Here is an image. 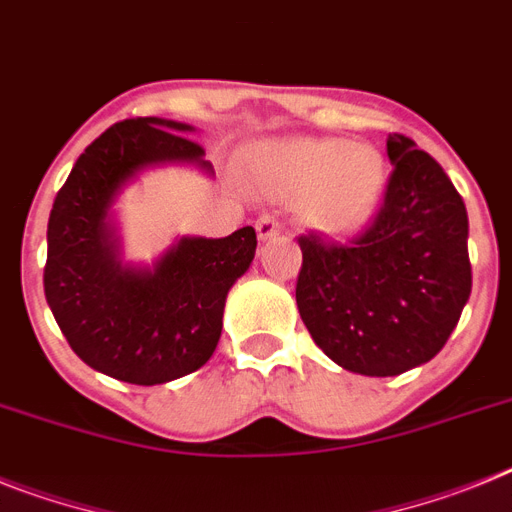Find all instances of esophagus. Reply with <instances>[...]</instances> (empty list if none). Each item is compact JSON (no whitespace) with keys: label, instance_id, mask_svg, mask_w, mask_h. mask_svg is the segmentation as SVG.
I'll list each match as a JSON object with an SVG mask.
<instances>
[{"label":"esophagus","instance_id":"obj_1","mask_svg":"<svg viewBox=\"0 0 512 512\" xmlns=\"http://www.w3.org/2000/svg\"><path fill=\"white\" fill-rule=\"evenodd\" d=\"M255 229H257V236H260L263 242H268V239H273V236L281 234V223H278L276 216H270V213H265V216L257 218Z\"/></svg>","mask_w":512,"mask_h":512}]
</instances>
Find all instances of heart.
<instances>
[{
    "mask_svg": "<svg viewBox=\"0 0 512 512\" xmlns=\"http://www.w3.org/2000/svg\"><path fill=\"white\" fill-rule=\"evenodd\" d=\"M249 174L278 200H302L304 216L328 236H349L380 208L388 163L375 145L338 137L268 140L249 150Z\"/></svg>",
    "mask_w": 512,
    "mask_h": 512,
    "instance_id": "heart-1",
    "label": "heart"
}]
</instances>
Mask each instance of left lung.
Returning <instances> with one entry per match:
<instances>
[{
	"mask_svg": "<svg viewBox=\"0 0 512 512\" xmlns=\"http://www.w3.org/2000/svg\"><path fill=\"white\" fill-rule=\"evenodd\" d=\"M385 203L349 247L299 236L296 307L338 367L393 377L440 354L471 294L468 216L435 158L388 135Z\"/></svg>",
	"mask_w": 512,
	"mask_h": 512,
	"instance_id": "left-lung-1",
	"label": "left lung"
}]
</instances>
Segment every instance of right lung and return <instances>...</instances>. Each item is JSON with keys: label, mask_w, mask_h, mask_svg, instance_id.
Masks as SVG:
<instances>
[{"label": "right lung", "mask_w": 512, "mask_h": 512, "mask_svg": "<svg viewBox=\"0 0 512 512\" xmlns=\"http://www.w3.org/2000/svg\"><path fill=\"white\" fill-rule=\"evenodd\" d=\"M192 124L124 119L75 161L49 216L44 291L80 359L132 385H161L203 367L218 346L231 286L255 260L252 226L223 239L179 236L150 265L122 260L114 203L156 166L213 176Z\"/></svg>", "instance_id": "1"}]
</instances>
